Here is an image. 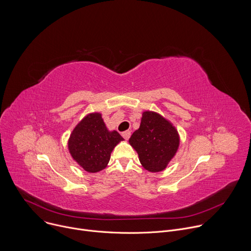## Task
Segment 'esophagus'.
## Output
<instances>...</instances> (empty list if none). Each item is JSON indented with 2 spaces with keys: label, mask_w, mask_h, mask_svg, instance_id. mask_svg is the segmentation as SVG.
<instances>
[{
  "label": "esophagus",
  "mask_w": 251,
  "mask_h": 251,
  "mask_svg": "<svg viewBox=\"0 0 251 251\" xmlns=\"http://www.w3.org/2000/svg\"><path fill=\"white\" fill-rule=\"evenodd\" d=\"M122 136H123L124 139L128 140V139L130 138V136H131V132H130V131H125V132L122 133Z\"/></svg>",
  "instance_id": "esophagus-1"
}]
</instances>
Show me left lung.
I'll return each mask as SVG.
<instances>
[{"mask_svg": "<svg viewBox=\"0 0 251 251\" xmlns=\"http://www.w3.org/2000/svg\"><path fill=\"white\" fill-rule=\"evenodd\" d=\"M129 144L138 153L145 170L164 171L180 147V135L174 124L161 114L146 110L142 113L140 127L132 134Z\"/></svg>", "mask_w": 251, "mask_h": 251, "instance_id": "8db88e82", "label": "left lung"}]
</instances>
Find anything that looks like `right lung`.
Wrapping results in <instances>:
<instances>
[{
    "label": "right lung",
    "instance_id": "obj_1",
    "mask_svg": "<svg viewBox=\"0 0 251 251\" xmlns=\"http://www.w3.org/2000/svg\"><path fill=\"white\" fill-rule=\"evenodd\" d=\"M124 141L115 130L106 127L100 112L84 116L71 132L67 147L73 159L86 172L97 173L110 161L113 149Z\"/></svg>",
    "mask_w": 251,
    "mask_h": 251
}]
</instances>
